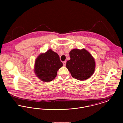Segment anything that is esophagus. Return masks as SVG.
Returning <instances> with one entry per match:
<instances>
[{"label": "esophagus", "mask_w": 123, "mask_h": 123, "mask_svg": "<svg viewBox=\"0 0 123 123\" xmlns=\"http://www.w3.org/2000/svg\"><path fill=\"white\" fill-rule=\"evenodd\" d=\"M66 61H64V62H63V66H66Z\"/></svg>", "instance_id": "obj_1"}]
</instances>
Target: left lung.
I'll return each mask as SVG.
<instances>
[{
	"instance_id": "left-lung-1",
	"label": "left lung",
	"mask_w": 123,
	"mask_h": 123,
	"mask_svg": "<svg viewBox=\"0 0 123 123\" xmlns=\"http://www.w3.org/2000/svg\"><path fill=\"white\" fill-rule=\"evenodd\" d=\"M70 59L66 67L72 77L80 80L88 79L95 70V62L91 54L85 49H74L70 52Z\"/></svg>"
}]
</instances>
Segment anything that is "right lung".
<instances>
[{"label": "right lung", "instance_id": "right-lung-1", "mask_svg": "<svg viewBox=\"0 0 123 123\" xmlns=\"http://www.w3.org/2000/svg\"><path fill=\"white\" fill-rule=\"evenodd\" d=\"M63 66L59 56L49 49L40 54L35 60V72L42 81L50 82L57 76L58 70Z\"/></svg>", "mask_w": 123, "mask_h": 123}]
</instances>
